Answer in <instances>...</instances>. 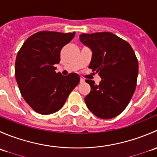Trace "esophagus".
Here are the masks:
<instances>
[{"label": "esophagus", "mask_w": 157, "mask_h": 157, "mask_svg": "<svg viewBox=\"0 0 157 157\" xmlns=\"http://www.w3.org/2000/svg\"><path fill=\"white\" fill-rule=\"evenodd\" d=\"M85 80L83 78H80V83H84Z\"/></svg>", "instance_id": "esophagus-1"}]
</instances>
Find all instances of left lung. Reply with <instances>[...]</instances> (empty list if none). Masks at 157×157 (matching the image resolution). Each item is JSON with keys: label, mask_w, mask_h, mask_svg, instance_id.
<instances>
[{"label": "left lung", "mask_w": 157, "mask_h": 157, "mask_svg": "<svg viewBox=\"0 0 157 157\" xmlns=\"http://www.w3.org/2000/svg\"><path fill=\"white\" fill-rule=\"evenodd\" d=\"M80 40L92 51L89 68L102 78L99 85L86 80L91 91L85 97L87 108L96 116L109 119L121 114L134 93L138 61L126 41L109 32L83 33Z\"/></svg>", "instance_id": "1"}]
</instances>
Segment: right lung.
<instances>
[{"label":"right lung","mask_w":157,"mask_h":157,"mask_svg":"<svg viewBox=\"0 0 157 157\" xmlns=\"http://www.w3.org/2000/svg\"><path fill=\"white\" fill-rule=\"evenodd\" d=\"M74 36V32H39L26 39L17 54L16 80L23 99L38 113L49 115L61 109L80 82L77 74L63 76L55 67L61 50Z\"/></svg>","instance_id":"obj_1"}]
</instances>
